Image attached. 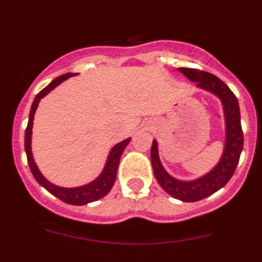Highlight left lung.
<instances>
[{
    "label": "left lung",
    "mask_w": 262,
    "mask_h": 262,
    "mask_svg": "<svg viewBox=\"0 0 262 262\" xmlns=\"http://www.w3.org/2000/svg\"><path fill=\"white\" fill-rule=\"evenodd\" d=\"M179 71L191 82H196V87L215 95L221 100L226 120V143L223 155L209 172L190 181L178 180L165 170L158 157V144L156 139L150 148V162L156 180L167 194L181 202H198L218 191L233 176L244 148L241 115L237 97L216 76L195 68H179Z\"/></svg>",
    "instance_id": "8db88e82"
}]
</instances>
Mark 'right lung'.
Instances as JSON below:
<instances>
[{
  "mask_svg": "<svg viewBox=\"0 0 262 262\" xmlns=\"http://www.w3.org/2000/svg\"><path fill=\"white\" fill-rule=\"evenodd\" d=\"M76 76L75 73H66V75L59 76L55 80H53L46 89L41 90L38 95L34 99L33 105H31L30 114H29V121L28 126H26L25 130V152L26 157H28V163L29 167H30L31 173L35 178V180L47 189L52 195H54L55 198L60 199L62 202L67 203V204L71 205H84L89 204V203L96 202V200L104 198L107 192L112 190L113 185H114L115 179H116V171H118L119 161H120L121 153L124 152L125 147L128 146L129 142H130V138L124 139L120 143L115 144L114 147L110 150L109 156H107L106 163L104 166V170L95 179L94 181L89 182L86 185H82V186L77 187H62L57 186V185L52 184V182L47 180L43 175H41L40 170L36 166L35 161H34L33 152H31V133H33V120L34 115H35L36 107H38L39 102L43 99L44 96L49 94L52 90H54L58 84L62 83L63 81L68 80L70 77H73Z\"/></svg>",
  "mask_w": 262,
  "mask_h": 262,
  "instance_id": "right-lung-1",
  "label": "right lung"
}]
</instances>
